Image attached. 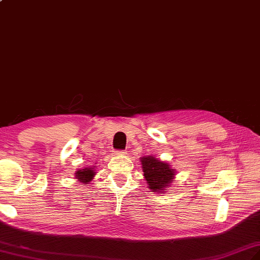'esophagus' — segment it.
Returning a JSON list of instances; mask_svg holds the SVG:
<instances>
[{"instance_id": "obj_1", "label": "esophagus", "mask_w": 260, "mask_h": 260, "mask_svg": "<svg viewBox=\"0 0 260 260\" xmlns=\"http://www.w3.org/2000/svg\"><path fill=\"white\" fill-rule=\"evenodd\" d=\"M114 155L115 156H123V155H125V151H116Z\"/></svg>"}]
</instances>
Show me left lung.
Instances as JSON below:
<instances>
[{
	"label": "left lung",
	"instance_id": "left-lung-1",
	"mask_svg": "<svg viewBox=\"0 0 260 260\" xmlns=\"http://www.w3.org/2000/svg\"><path fill=\"white\" fill-rule=\"evenodd\" d=\"M147 187L155 193H166L171 183L175 181L176 169L169 162L162 161L155 156H144L139 158Z\"/></svg>",
	"mask_w": 260,
	"mask_h": 260
}]
</instances>
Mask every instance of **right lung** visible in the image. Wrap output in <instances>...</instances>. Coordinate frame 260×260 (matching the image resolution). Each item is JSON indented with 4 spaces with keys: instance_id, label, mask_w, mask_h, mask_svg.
Instances as JSON below:
<instances>
[{
    "instance_id": "1",
    "label": "right lung",
    "mask_w": 260,
    "mask_h": 260,
    "mask_svg": "<svg viewBox=\"0 0 260 260\" xmlns=\"http://www.w3.org/2000/svg\"><path fill=\"white\" fill-rule=\"evenodd\" d=\"M96 166H89V167H84L82 169H78L75 174L76 179H78V182L83 185H88L96 175Z\"/></svg>"
}]
</instances>
